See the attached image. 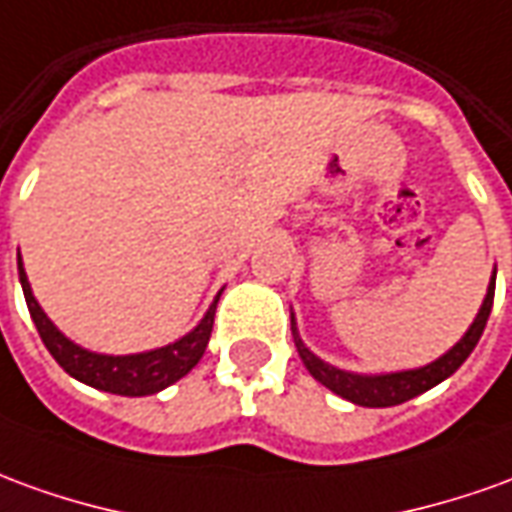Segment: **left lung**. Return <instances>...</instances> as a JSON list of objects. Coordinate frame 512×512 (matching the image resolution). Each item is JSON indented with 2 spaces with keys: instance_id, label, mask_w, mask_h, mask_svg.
Instances as JSON below:
<instances>
[{
  "instance_id": "obj_1",
  "label": "left lung",
  "mask_w": 512,
  "mask_h": 512,
  "mask_svg": "<svg viewBox=\"0 0 512 512\" xmlns=\"http://www.w3.org/2000/svg\"><path fill=\"white\" fill-rule=\"evenodd\" d=\"M493 288H496V268H493V277L488 282V293L482 299L480 313L471 321V327L466 330V335L449 349L443 352L438 360H432L427 366L418 368H405V371H388V374H355V371H343L338 366H330L327 360H321L318 355H313L310 349L302 341V335L296 330V318L291 313V332L293 343H296V352L302 357L305 368L313 374V380H318L324 388H330L332 393H338L341 399H349L360 407H393L402 405L407 399H413L418 393L430 391L438 382H443L446 377H452L457 368L466 363V357L474 352V346L480 341L482 330L488 324V316H491L493 307Z\"/></svg>"
}]
</instances>
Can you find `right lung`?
I'll use <instances>...</instances> for the list:
<instances>
[{
  "label": "right lung",
  "mask_w": 512,
  "mask_h": 512,
  "mask_svg": "<svg viewBox=\"0 0 512 512\" xmlns=\"http://www.w3.org/2000/svg\"><path fill=\"white\" fill-rule=\"evenodd\" d=\"M19 282L21 291H24V299H27V307H30L32 321L38 327V335H41V341L49 349V355L60 363V368L69 377L91 385L96 391L119 393V396H149V393L163 391V388H169L177 380H182L205 355L210 332H213L216 305H219V296L224 291L221 288L216 293L213 305L207 307V313L194 330L185 332L174 343L157 346V349H149V352H135V355H102V352H91V349H85L80 343H74L52 324V318L46 316L44 307L38 305V299L32 296L21 255Z\"/></svg>",
  "instance_id": "right-lung-1"
}]
</instances>
